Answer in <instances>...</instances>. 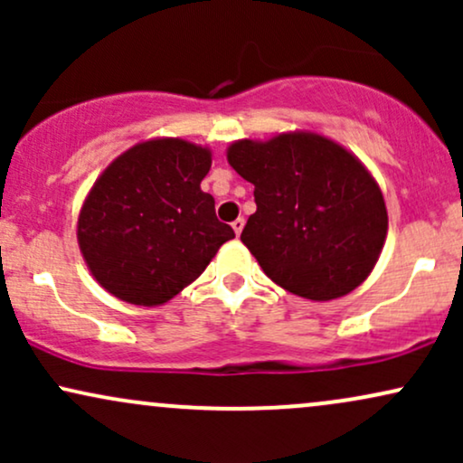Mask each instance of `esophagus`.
Returning <instances> with one entry per match:
<instances>
[{"mask_svg": "<svg viewBox=\"0 0 463 463\" xmlns=\"http://www.w3.org/2000/svg\"><path fill=\"white\" fill-rule=\"evenodd\" d=\"M243 224H246V222H243V217H237V220L232 222V231H235V235H237V237L241 235V231H243Z\"/></svg>", "mask_w": 463, "mask_h": 463, "instance_id": "34e87169", "label": "esophagus"}]
</instances>
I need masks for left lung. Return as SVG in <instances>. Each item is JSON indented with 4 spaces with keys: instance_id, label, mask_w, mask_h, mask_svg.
<instances>
[{
    "instance_id": "obj_1",
    "label": "left lung",
    "mask_w": 463,
    "mask_h": 463,
    "mask_svg": "<svg viewBox=\"0 0 463 463\" xmlns=\"http://www.w3.org/2000/svg\"><path fill=\"white\" fill-rule=\"evenodd\" d=\"M228 163L254 184L241 241L276 285L333 300L368 279L387 235L379 184L353 154L309 132L237 141Z\"/></svg>"
}]
</instances>
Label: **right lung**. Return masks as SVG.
I'll list each match as a JSON object with an SVG mask.
<instances>
[{
  "mask_svg": "<svg viewBox=\"0 0 463 463\" xmlns=\"http://www.w3.org/2000/svg\"><path fill=\"white\" fill-rule=\"evenodd\" d=\"M211 152L180 139L130 147L93 184L78 241L95 280L132 305H163L204 272L235 231L200 189Z\"/></svg>",
  "mask_w": 463,
  "mask_h": 463,
  "instance_id": "obj_1",
  "label": "right lung"
}]
</instances>
